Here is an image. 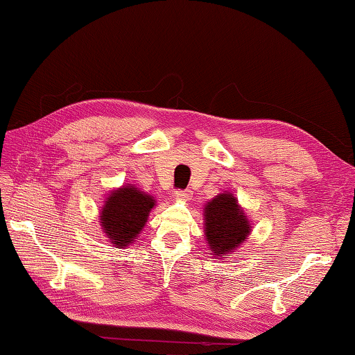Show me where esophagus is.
Segmentation results:
<instances>
[{
  "mask_svg": "<svg viewBox=\"0 0 355 355\" xmlns=\"http://www.w3.org/2000/svg\"><path fill=\"white\" fill-rule=\"evenodd\" d=\"M175 198L178 200H183V202H188L191 200V198H193V191L189 189H180V191H175Z\"/></svg>",
  "mask_w": 355,
  "mask_h": 355,
  "instance_id": "obj_1",
  "label": "esophagus"
}]
</instances>
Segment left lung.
<instances>
[{
  "label": "left lung",
  "mask_w": 355,
  "mask_h": 355,
  "mask_svg": "<svg viewBox=\"0 0 355 355\" xmlns=\"http://www.w3.org/2000/svg\"><path fill=\"white\" fill-rule=\"evenodd\" d=\"M252 224L232 193L223 191L204 205V234L215 259H223L241 246Z\"/></svg>",
  "instance_id": "obj_1"
}]
</instances>
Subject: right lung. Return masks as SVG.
<instances>
[{"instance_id":"right-lung-1","label":"right lung","mask_w":355,"mask_h":355,"mask_svg":"<svg viewBox=\"0 0 355 355\" xmlns=\"http://www.w3.org/2000/svg\"><path fill=\"white\" fill-rule=\"evenodd\" d=\"M156 207V199L136 184H123L112 189L104 199L99 211L103 232L114 248L132 245L148 221L150 211Z\"/></svg>"}]
</instances>
